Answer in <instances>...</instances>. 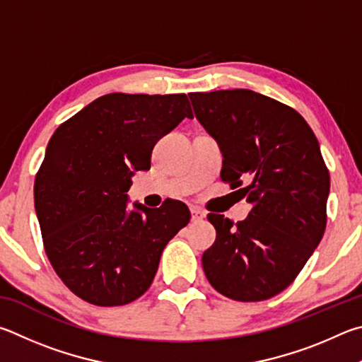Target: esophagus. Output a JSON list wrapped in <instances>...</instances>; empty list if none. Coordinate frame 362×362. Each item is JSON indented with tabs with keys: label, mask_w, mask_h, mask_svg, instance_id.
<instances>
[{
	"label": "esophagus",
	"mask_w": 362,
	"mask_h": 362,
	"mask_svg": "<svg viewBox=\"0 0 362 362\" xmlns=\"http://www.w3.org/2000/svg\"><path fill=\"white\" fill-rule=\"evenodd\" d=\"M205 218V213L200 210V208H195V206H192L191 208V219H192V223H199V221H202Z\"/></svg>",
	"instance_id": "obj_1"
}]
</instances>
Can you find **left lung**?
I'll list each match as a JSON object with an SVG mask.
<instances>
[{
    "label": "left lung",
    "mask_w": 362,
    "mask_h": 362,
    "mask_svg": "<svg viewBox=\"0 0 362 362\" xmlns=\"http://www.w3.org/2000/svg\"><path fill=\"white\" fill-rule=\"evenodd\" d=\"M195 117L223 151L221 180L252 205L233 224L208 214L216 240L202 256L211 286L240 302L286 289L326 229L329 170L299 112L248 88L189 93Z\"/></svg>",
    "instance_id": "obj_1"
}]
</instances>
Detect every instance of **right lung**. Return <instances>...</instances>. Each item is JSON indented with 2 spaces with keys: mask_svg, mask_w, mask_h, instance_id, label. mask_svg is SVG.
Listing matches in <instances>:
<instances>
[{
  "mask_svg": "<svg viewBox=\"0 0 362 362\" xmlns=\"http://www.w3.org/2000/svg\"><path fill=\"white\" fill-rule=\"evenodd\" d=\"M185 117H194L186 93H107L50 138L35 210L55 274L82 300L117 307L143 296L163 248L189 224L177 200L127 210L132 176L151 168L156 143Z\"/></svg>",
  "mask_w": 362,
  "mask_h": 362,
  "instance_id": "obj_1",
  "label": "right lung"
}]
</instances>
